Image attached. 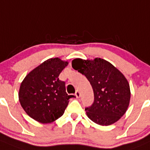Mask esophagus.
<instances>
[{
	"label": "esophagus",
	"instance_id": "1",
	"mask_svg": "<svg viewBox=\"0 0 150 150\" xmlns=\"http://www.w3.org/2000/svg\"><path fill=\"white\" fill-rule=\"evenodd\" d=\"M75 96H76V98H79V97H80V96H81L80 92H79V91H76V93H75Z\"/></svg>",
	"mask_w": 150,
	"mask_h": 150
}]
</instances>
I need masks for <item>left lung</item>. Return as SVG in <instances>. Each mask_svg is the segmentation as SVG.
<instances>
[{
    "label": "left lung",
    "mask_w": 150,
    "mask_h": 150,
    "mask_svg": "<svg viewBox=\"0 0 150 150\" xmlns=\"http://www.w3.org/2000/svg\"><path fill=\"white\" fill-rule=\"evenodd\" d=\"M72 67L86 76L93 91V103L85 108L88 118L102 126L119 120L130 100L129 85L123 74L101 58L93 60L77 58L72 61Z\"/></svg>",
    "instance_id": "8db88e82"
}]
</instances>
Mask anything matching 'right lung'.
<instances>
[{"label":"right lung","instance_id":"obj_1","mask_svg":"<svg viewBox=\"0 0 150 150\" xmlns=\"http://www.w3.org/2000/svg\"><path fill=\"white\" fill-rule=\"evenodd\" d=\"M68 62L59 58L47 59L24 78L19 90V101L31 118L42 124L54 122L63 115L69 99L65 82L59 75Z\"/></svg>","mask_w":150,"mask_h":150}]
</instances>
